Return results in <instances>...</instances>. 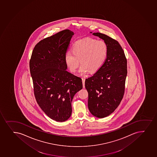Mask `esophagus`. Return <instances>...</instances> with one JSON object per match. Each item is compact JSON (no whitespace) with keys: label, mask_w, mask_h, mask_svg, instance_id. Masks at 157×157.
<instances>
[{"label":"esophagus","mask_w":157,"mask_h":157,"mask_svg":"<svg viewBox=\"0 0 157 157\" xmlns=\"http://www.w3.org/2000/svg\"><path fill=\"white\" fill-rule=\"evenodd\" d=\"M85 78H82V81L83 88H85Z\"/></svg>","instance_id":"34e87169"}]
</instances>
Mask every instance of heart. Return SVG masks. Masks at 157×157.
<instances>
[{
    "mask_svg": "<svg viewBox=\"0 0 157 157\" xmlns=\"http://www.w3.org/2000/svg\"><path fill=\"white\" fill-rule=\"evenodd\" d=\"M72 51L67 52L65 62L71 72H75L81 63L79 73L81 76L89 71L95 72L102 66L108 53L107 44L102 40L86 38L76 41L73 45Z\"/></svg>",
    "mask_w": 157,
    "mask_h": 157,
    "instance_id": "b5f03b06",
    "label": "heart"
}]
</instances>
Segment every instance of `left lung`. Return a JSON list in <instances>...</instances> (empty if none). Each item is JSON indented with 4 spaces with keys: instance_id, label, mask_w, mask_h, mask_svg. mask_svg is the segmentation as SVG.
Listing matches in <instances>:
<instances>
[{
    "instance_id": "8db88e82",
    "label": "left lung",
    "mask_w": 157,
    "mask_h": 157,
    "mask_svg": "<svg viewBox=\"0 0 157 157\" xmlns=\"http://www.w3.org/2000/svg\"><path fill=\"white\" fill-rule=\"evenodd\" d=\"M92 34L106 43L108 56L102 66L86 79L85 87L88 92V105L90 113L98 118H104L113 113L123 98L127 59L117 41L99 32Z\"/></svg>"
}]
</instances>
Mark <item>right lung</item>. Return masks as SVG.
<instances>
[{
	"label": "right lung",
	"instance_id": "add662e5",
	"mask_svg": "<svg viewBox=\"0 0 157 157\" xmlns=\"http://www.w3.org/2000/svg\"><path fill=\"white\" fill-rule=\"evenodd\" d=\"M74 33L65 30L43 39L34 48L30 69L37 104L49 118L64 122L72 113L75 94L82 89L80 77L66 71L65 55Z\"/></svg>",
	"mask_w": 157,
	"mask_h": 157
}]
</instances>
